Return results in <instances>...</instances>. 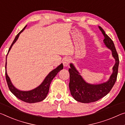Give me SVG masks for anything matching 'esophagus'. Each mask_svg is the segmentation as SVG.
<instances>
[{
	"label": "esophagus",
	"mask_w": 125,
	"mask_h": 125,
	"mask_svg": "<svg viewBox=\"0 0 125 125\" xmlns=\"http://www.w3.org/2000/svg\"><path fill=\"white\" fill-rule=\"evenodd\" d=\"M70 62V59L69 58H65L63 60V66L65 67H67L69 65V63Z\"/></svg>",
	"instance_id": "obj_1"
}]
</instances>
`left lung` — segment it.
<instances>
[{"instance_id":"8db88e82","label":"left lung","mask_w":125,"mask_h":125,"mask_svg":"<svg viewBox=\"0 0 125 125\" xmlns=\"http://www.w3.org/2000/svg\"><path fill=\"white\" fill-rule=\"evenodd\" d=\"M104 38V42L106 46L112 52V55L115 59V64L113 67V72L107 82L100 84H92L87 83L72 63L70 64V83L69 87L71 95L77 101L85 103L96 102L107 94L111 90L116 82L118 74L119 58L114 43L111 39L107 35L101 27H98Z\"/></svg>"}]
</instances>
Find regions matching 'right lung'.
Segmentation results:
<instances>
[{
    "label": "right lung",
    "instance_id": "1",
    "mask_svg": "<svg viewBox=\"0 0 125 125\" xmlns=\"http://www.w3.org/2000/svg\"><path fill=\"white\" fill-rule=\"evenodd\" d=\"M27 27L25 26V27L21 30L20 32L18 34L16 37H15L14 40L13 41L12 44H11L10 47L9 49L8 54L10 50L11 47H12L13 45L15 43V42L17 41L18 38L19 36V35L22 31L24 30L25 27ZM7 54V55H8ZM63 68V64H61L59 66L57 67L56 68H55L54 70L51 71V72L49 73L45 77L44 81H43V82L39 85L38 87H37V88L33 89L32 90L28 91H23L18 90L17 88L13 86L12 83H11L10 80L9 76H8L7 73V59H6V62H5V77H6V80H7V82L8 86V87L9 88L10 91H11V92L14 95L15 97H17L18 98H19V100H21L27 103H29V104H32V103H35V102H41L43 100H44L47 96V94H48L49 90V86H50V84L53 79L54 78L55 76H56L59 71L62 70Z\"/></svg>",
    "mask_w": 125,
    "mask_h": 125
}]
</instances>
